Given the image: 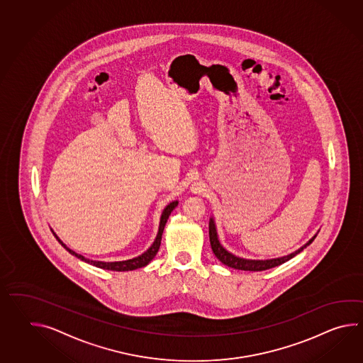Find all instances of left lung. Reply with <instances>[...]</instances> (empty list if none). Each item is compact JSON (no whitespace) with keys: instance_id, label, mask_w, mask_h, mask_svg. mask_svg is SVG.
<instances>
[{"instance_id":"obj_1","label":"left lung","mask_w":363,"mask_h":363,"mask_svg":"<svg viewBox=\"0 0 363 363\" xmlns=\"http://www.w3.org/2000/svg\"><path fill=\"white\" fill-rule=\"evenodd\" d=\"M208 228H210L211 247H212V251H213L215 257H216L223 264L230 267V268H234V269L254 271V272H257V271H266V269H269V268L280 266L282 263H285V262H288L290 259L294 258L297 254H299L301 251H303V249H306L307 246H308L311 242L314 241L315 237H316V234H315L314 237L310 238L302 247H299L298 250H296L294 252H291V254H288V255L280 257V258L245 259L240 258V257L234 255L232 252H229V251L226 250L225 247L220 243L218 229H216V224H215L213 218H210V226H208Z\"/></svg>"}]
</instances>
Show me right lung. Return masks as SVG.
Segmentation results:
<instances>
[{"label": "right lung", "mask_w": 363, "mask_h": 363, "mask_svg": "<svg viewBox=\"0 0 363 363\" xmlns=\"http://www.w3.org/2000/svg\"><path fill=\"white\" fill-rule=\"evenodd\" d=\"M177 206L178 201H170L169 204L162 210V216H160V224H159V230H157L156 238H155V241H153L152 245H151V246H150V247H148L143 254L138 255L135 258L128 259V260H121V262H100V260H92V259L86 258V257H83L81 254H78V252H75V251L72 250V249H69V247L65 245L64 242L61 241V240L58 238V235H57L53 230H52V232H53L55 237H56L58 242L64 246L66 250L69 251V252H70L72 255H74V257L81 259V260L86 262V263H89V264L99 267V268H103V269L117 271V272L134 271V269H137V268H142V267L147 266V264H148V263H150V262L156 257L157 251L160 249L162 235V232H164V228H165V224H167V221H168V218H169L172 211L174 210Z\"/></svg>", "instance_id": "1"}]
</instances>
